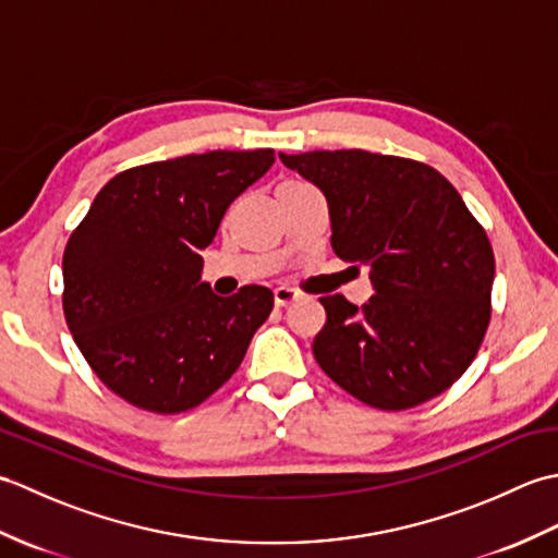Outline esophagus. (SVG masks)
<instances>
[{"label": "esophagus", "mask_w": 558, "mask_h": 558, "mask_svg": "<svg viewBox=\"0 0 558 558\" xmlns=\"http://www.w3.org/2000/svg\"><path fill=\"white\" fill-rule=\"evenodd\" d=\"M272 300H276L278 310H282V306H290L292 302H298L300 292L292 290V288H276V290H272Z\"/></svg>", "instance_id": "34e87169"}]
</instances>
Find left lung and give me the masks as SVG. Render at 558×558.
I'll list each match as a JSON object with an SVG mask.
<instances>
[{
	"label": "left lung",
	"mask_w": 558,
	"mask_h": 558,
	"mask_svg": "<svg viewBox=\"0 0 558 558\" xmlns=\"http://www.w3.org/2000/svg\"><path fill=\"white\" fill-rule=\"evenodd\" d=\"M280 160L328 201L330 246L369 266L362 310L322 298L318 366L378 410H408L465 374L492 316L487 232L441 172L369 150H312Z\"/></svg>",
	"instance_id": "8db88e82"
}]
</instances>
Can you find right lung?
<instances>
[{"instance_id":"right-lung-1","label":"right lung","mask_w":558,"mask_h":558,"mask_svg":"<svg viewBox=\"0 0 558 558\" xmlns=\"http://www.w3.org/2000/svg\"><path fill=\"white\" fill-rule=\"evenodd\" d=\"M272 162V148L148 162L93 198L64 248L62 302L78 350L112 393L141 410L184 412L242 364L272 292L246 286L218 298L201 280V252Z\"/></svg>"}]
</instances>
